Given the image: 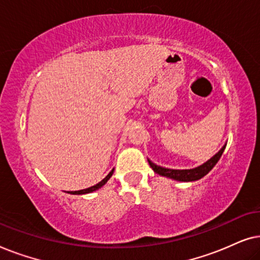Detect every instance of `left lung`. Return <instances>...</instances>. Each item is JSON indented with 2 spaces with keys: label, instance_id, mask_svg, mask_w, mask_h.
Instances as JSON below:
<instances>
[{
  "label": "left lung",
  "instance_id": "1",
  "mask_svg": "<svg viewBox=\"0 0 260 260\" xmlns=\"http://www.w3.org/2000/svg\"><path fill=\"white\" fill-rule=\"evenodd\" d=\"M225 148H226V144L223 145V147L220 149V150L216 152L212 158H209L207 162H205L204 165L199 166L197 168H193V169H169V168H163V167L155 165V163H152L150 159H148V162L156 174H159V175L169 177V179H173L176 181L190 182V181L200 180L201 177L207 175V174L213 169V167L218 163L220 157H221L223 150H225Z\"/></svg>",
  "mask_w": 260,
  "mask_h": 260
}]
</instances>
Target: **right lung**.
<instances>
[{"instance_id": "add662e5", "label": "right lung", "mask_w": 260, "mask_h": 260, "mask_svg": "<svg viewBox=\"0 0 260 260\" xmlns=\"http://www.w3.org/2000/svg\"><path fill=\"white\" fill-rule=\"evenodd\" d=\"M113 170L115 169H112L111 172H110L108 175H106V177H104V179H103L101 182H98L97 184H94V186H92V187H90V188H86V189H81V190H76V191H69L70 194H87V193H91V191H94V190H97V189H99V188L101 187H103L104 186V184L108 182L109 181V179L110 177L112 176V174H113Z\"/></svg>"}]
</instances>
